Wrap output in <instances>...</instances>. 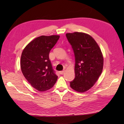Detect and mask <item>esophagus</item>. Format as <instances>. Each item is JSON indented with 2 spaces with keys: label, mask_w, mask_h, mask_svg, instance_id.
I'll return each instance as SVG.
<instances>
[{
  "label": "esophagus",
  "mask_w": 124,
  "mask_h": 124,
  "mask_svg": "<svg viewBox=\"0 0 124 124\" xmlns=\"http://www.w3.org/2000/svg\"><path fill=\"white\" fill-rule=\"evenodd\" d=\"M64 72V70H62V71H60L59 72V73L60 74H63Z\"/></svg>",
  "instance_id": "esophagus-1"
}]
</instances>
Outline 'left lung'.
Segmentation results:
<instances>
[{"mask_svg": "<svg viewBox=\"0 0 124 124\" xmlns=\"http://www.w3.org/2000/svg\"><path fill=\"white\" fill-rule=\"evenodd\" d=\"M75 56V78L70 86L75 91L89 90L97 81L103 67V57L99 46L90 35L81 32L67 33Z\"/></svg>", "mask_w": 124, "mask_h": 124, "instance_id": "8db88e82", "label": "left lung"}]
</instances>
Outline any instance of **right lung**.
<instances>
[{"label":"right lung","instance_id":"obj_1","mask_svg":"<svg viewBox=\"0 0 124 124\" xmlns=\"http://www.w3.org/2000/svg\"><path fill=\"white\" fill-rule=\"evenodd\" d=\"M59 38V35H41L31 41L22 51L20 61L22 72L32 87L39 91L51 89L57 80L49 53Z\"/></svg>","mask_w":124,"mask_h":124}]
</instances>
